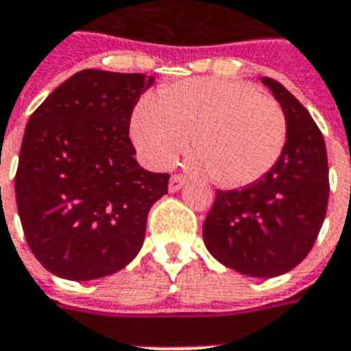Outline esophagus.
<instances>
[{"instance_id":"obj_1","label":"esophagus","mask_w":351,"mask_h":351,"mask_svg":"<svg viewBox=\"0 0 351 351\" xmlns=\"http://www.w3.org/2000/svg\"><path fill=\"white\" fill-rule=\"evenodd\" d=\"M186 179L183 178V176H172L170 178V185H168V189H170V193H178L181 186L185 185Z\"/></svg>"}]
</instances>
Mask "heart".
Wrapping results in <instances>:
<instances>
[{"instance_id":"heart-1","label":"heart","mask_w":351,"mask_h":351,"mask_svg":"<svg viewBox=\"0 0 351 351\" xmlns=\"http://www.w3.org/2000/svg\"><path fill=\"white\" fill-rule=\"evenodd\" d=\"M130 136L153 168H166L191 138L198 155L222 186L256 183L275 166L286 144V116L269 95L247 82L193 78L165 88L140 102L130 119Z\"/></svg>"}]
</instances>
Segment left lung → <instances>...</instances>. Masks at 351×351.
<instances>
[{"label":"left lung","mask_w":351,"mask_h":351,"mask_svg":"<svg viewBox=\"0 0 351 351\" xmlns=\"http://www.w3.org/2000/svg\"><path fill=\"white\" fill-rule=\"evenodd\" d=\"M286 116V144L256 183L217 191L204 222L207 250L230 269L271 278L311 252L324 224L329 168L324 136L308 110L273 78H262Z\"/></svg>","instance_id":"8db88e82"}]
</instances>
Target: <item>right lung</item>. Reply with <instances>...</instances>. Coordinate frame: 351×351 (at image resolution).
Returning a JSON list of instances; mask_svg holds the SVG:
<instances>
[{
  "instance_id": "add662e5",
  "label": "right lung",
  "mask_w": 351,
  "mask_h": 351,
  "mask_svg": "<svg viewBox=\"0 0 351 351\" xmlns=\"http://www.w3.org/2000/svg\"><path fill=\"white\" fill-rule=\"evenodd\" d=\"M155 78L86 69L56 88L25 127L14 178L25 241L53 275L93 280L134 260L170 173L138 165L132 110Z\"/></svg>"
}]
</instances>
